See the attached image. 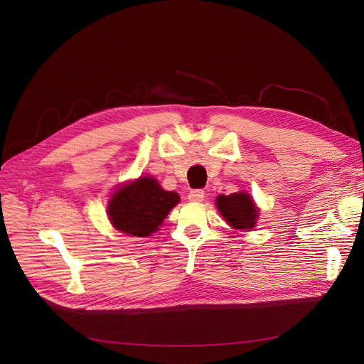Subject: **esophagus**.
<instances>
[{"label":"esophagus","instance_id":"1","mask_svg":"<svg viewBox=\"0 0 364 364\" xmlns=\"http://www.w3.org/2000/svg\"><path fill=\"white\" fill-rule=\"evenodd\" d=\"M203 196H205L203 190H191L190 194H188V199L191 202H202L203 200Z\"/></svg>","mask_w":364,"mask_h":364}]
</instances>
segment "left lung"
<instances>
[{
  "instance_id": "left-lung-1",
  "label": "left lung",
  "mask_w": 364,
  "mask_h": 364,
  "mask_svg": "<svg viewBox=\"0 0 364 364\" xmlns=\"http://www.w3.org/2000/svg\"><path fill=\"white\" fill-rule=\"evenodd\" d=\"M217 208L226 222L235 229H252L255 226L258 209L246 193H234L217 197Z\"/></svg>"
}]
</instances>
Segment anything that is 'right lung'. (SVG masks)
I'll return each instance as SVG.
<instances>
[{"instance_id":"right-lung-1","label":"right lung","mask_w":364,"mask_h":364,"mask_svg":"<svg viewBox=\"0 0 364 364\" xmlns=\"http://www.w3.org/2000/svg\"><path fill=\"white\" fill-rule=\"evenodd\" d=\"M174 191L162 190L158 181L139 178L112 196L107 214L114 228L134 237H149L168 215L170 209L179 203Z\"/></svg>"}]
</instances>
